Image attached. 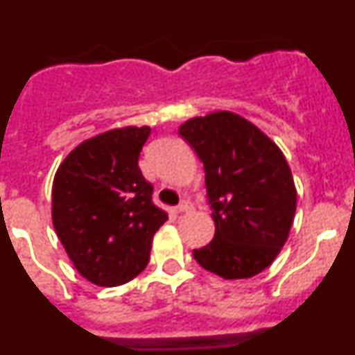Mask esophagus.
Here are the masks:
<instances>
[{
  "instance_id": "1",
  "label": "esophagus",
  "mask_w": 355,
  "mask_h": 355,
  "mask_svg": "<svg viewBox=\"0 0 355 355\" xmlns=\"http://www.w3.org/2000/svg\"><path fill=\"white\" fill-rule=\"evenodd\" d=\"M193 206L192 202H188V200H183L180 206H175V211L178 213H188V211H192Z\"/></svg>"
}]
</instances>
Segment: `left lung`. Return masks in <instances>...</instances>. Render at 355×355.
I'll use <instances>...</instances> for the list:
<instances>
[{"label": "left lung", "mask_w": 355, "mask_h": 355, "mask_svg": "<svg viewBox=\"0 0 355 355\" xmlns=\"http://www.w3.org/2000/svg\"><path fill=\"white\" fill-rule=\"evenodd\" d=\"M180 135L205 163L215 236L193 249L202 268L249 279L274 263L297 208V188L277 144L233 112L192 117Z\"/></svg>", "instance_id": "left-lung-1"}]
</instances>
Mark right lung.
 I'll return each instance as SVG.
<instances>
[{
	"mask_svg": "<svg viewBox=\"0 0 355 355\" xmlns=\"http://www.w3.org/2000/svg\"><path fill=\"white\" fill-rule=\"evenodd\" d=\"M149 135V126L105 131L74 147L56 168L53 225L72 265L97 286L137 277L168 218L153 205V184L139 167Z\"/></svg>",
	"mask_w": 355,
	"mask_h": 355,
	"instance_id": "right-lung-1",
	"label": "right lung"
}]
</instances>
